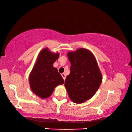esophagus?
<instances>
[{"mask_svg":"<svg viewBox=\"0 0 132 132\" xmlns=\"http://www.w3.org/2000/svg\"><path fill=\"white\" fill-rule=\"evenodd\" d=\"M61 76H62V77L63 79H64V80H65V79H66V74H64V73H63V74H61Z\"/></svg>","mask_w":132,"mask_h":132,"instance_id":"esophagus-1","label":"esophagus"}]
</instances>
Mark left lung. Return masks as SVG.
<instances>
[{
    "label": "left lung",
    "instance_id": "left-lung-1",
    "mask_svg": "<svg viewBox=\"0 0 132 132\" xmlns=\"http://www.w3.org/2000/svg\"><path fill=\"white\" fill-rule=\"evenodd\" d=\"M71 72L66 77L64 86L73 102L81 103L95 94L102 80L96 58L89 51L80 48L68 53Z\"/></svg>",
    "mask_w": 132,
    "mask_h": 132
}]
</instances>
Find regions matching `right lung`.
I'll return each instance as SVG.
<instances>
[{
    "instance_id": "right-lung-1",
    "label": "right lung",
    "mask_w": 132,
    "mask_h": 132,
    "mask_svg": "<svg viewBox=\"0 0 132 132\" xmlns=\"http://www.w3.org/2000/svg\"><path fill=\"white\" fill-rule=\"evenodd\" d=\"M58 53L51 52L47 48L43 49L29 75V83L31 91L41 99H46L52 94L54 88L64 83V80L53 66L59 57Z\"/></svg>"
}]
</instances>
